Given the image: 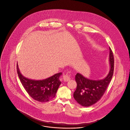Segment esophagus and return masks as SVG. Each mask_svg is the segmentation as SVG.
I'll return each mask as SVG.
<instances>
[{"label": "esophagus", "mask_w": 130, "mask_h": 130, "mask_svg": "<svg viewBox=\"0 0 130 130\" xmlns=\"http://www.w3.org/2000/svg\"><path fill=\"white\" fill-rule=\"evenodd\" d=\"M71 79L70 76L68 75H66L63 76V80L64 82H68Z\"/></svg>", "instance_id": "obj_1"}]
</instances>
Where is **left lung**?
<instances>
[{
	"instance_id": "8db88e82",
	"label": "left lung",
	"mask_w": 130,
	"mask_h": 130,
	"mask_svg": "<svg viewBox=\"0 0 130 130\" xmlns=\"http://www.w3.org/2000/svg\"><path fill=\"white\" fill-rule=\"evenodd\" d=\"M109 61L110 69L107 75L103 79L93 80L85 77L80 73L75 76L77 84L74 92V98L83 106L89 107L100 100L104 93L112 78L114 72V56L109 47Z\"/></svg>"
}]
</instances>
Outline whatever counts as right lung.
I'll return each mask as SVG.
<instances>
[{
	"mask_svg": "<svg viewBox=\"0 0 130 130\" xmlns=\"http://www.w3.org/2000/svg\"><path fill=\"white\" fill-rule=\"evenodd\" d=\"M17 73L20 81L28 94L34 100L40 102L50 101L54 98L61 82L59 78L62 73L56 74L42 80H31L25 77L21 73L17 64Z\"/></svg>",
	"mask_w": 130,
	"mask_h": 130,
	"instance_id": "1",
	"label": "right lung"
}]
</instances>
